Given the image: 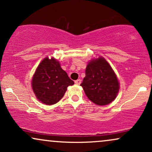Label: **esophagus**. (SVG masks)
<instances>
[{
  "instance_id": "1",
  "label": "esophagus",
  "mask_w": 152,
  "mask_h": 152,
  "mask_svg": "<svg viewBox=\"0 0 152 152\" xmlns=\"http://www.w3.org/2000/svg\"><path fill=\"white\" fill-rule=\"evenodd\" d=\"M81 83V79H77L76 81H75V83H76V85H80Z\"/></svg>"
}]
</instances>
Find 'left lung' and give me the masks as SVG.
<instances>
[{"instance_id": "8db88e82", "label": "left lung", "mask_w": 152, "mask_h": 152, "mask_svg": "<svg viewBox=\"0 0 152 152\" xmlns=\"http://www.w3.org/2000/svg\"><path fill=\"white\" fill-rule=\"evenodd\" d=\"M80 86L91 102L104 106L116 98L120 83L109 62L103 56H99L88 62L86 76Z\"/></svg>"}]
</instances>
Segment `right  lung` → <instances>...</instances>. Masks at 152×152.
<instances>
[{
  "instance_id": "1",
  "label": "right lung",
  "mask_w": 152,
  "mask_h": 152,
  "mask_svg": "<svg viewBox=\"0 0 152 152\" xmlns=\"http://www.w3.org/2000/svg\"><path fill=\"white\" fill-rule=\"evenodd\" d=\"M74 82L63 70L61 64L54 57H46L36 68L31 79V87L39 102L53 105L64 97L68 86Z\"/></svg>"
}]
</instances>
